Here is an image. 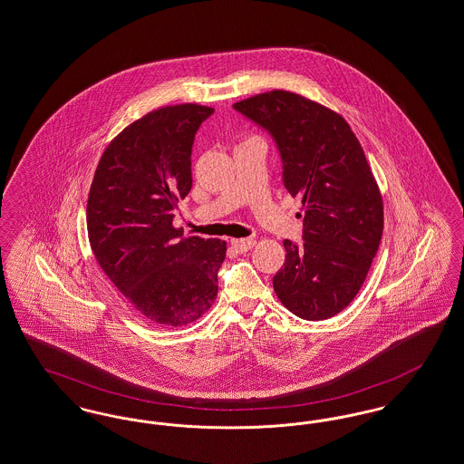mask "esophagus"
<instances>
[{"instance_id":"obj_1","label":"esophagus","mask_w":464,"mask_h":464,"mask_svg":"<svg viewBox=\"0 0 464 464\" xmlns=\"http://www.w3.org/2000/svg\"><path fill=\"white\" fill-rule=\"evenodd\" d=\"M231 245H233V248L237 250V252H248L254 245H256V240H252V238H240V240H231Z\"/></svg>"}]
</instances>
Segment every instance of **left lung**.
<instances>
[{
    "instance_id": "8db88e82",
    "label": "left lung",
    "mask_w": 464,
    "mask_h": 464,
    "mask_svg": "<svg viewBox=\"0 0 464 464\" xmlns=\"http://www.w3.org/2000/svg\"><path fill=\"white\" fill-rule=\"evenodd\" d=\"M233 107L273 136L283 183L302 198L304 243L283 241L286 257L273 278L279 302L307 321L334 317L361 290L383 233L362 147L340 113L302 94L273 90Z\"/></svg>"
}]
</instances>
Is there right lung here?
Segmentation results:
<instances>
[{
	"label": "right lung",
	"instance_id": "right-lung-1",
	"mask_svg": "<svg viewBox=\"0 0 464 464\" xmlns=\"http://www.w3.org/2000/svg\"><path fill=\"white\" fill-rule=\"evenodd\" d=\"M214 109L169 105L121 130L90 188L86 223L94 259L132 309L160 328H181L218 297L226 241L181 237L172 226L191 189L195 132Z\"/></svg>",
	"mask_w": 464,
	"mask_h": 464
}]
</instances>
